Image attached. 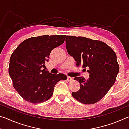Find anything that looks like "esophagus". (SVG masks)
<instances>
[{
    "mask_svg": "<svg viewBox=\"0 0 129 129\" xmlns=\"http://www.w3.org/2000/svg\"><path fill=\"white\" fill-rule=\"evenodd\" d=\"M67 80L68 81H71L73 80V78L71 77H69L68 76V77H67Z\"/></svg>",
    "mask_w": 129,
    "mask_h": 129,
    "instance_id": "esophagus-1",
    "label": "esophagus"
}]
</instances>
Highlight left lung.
Returning <instances> with one entry per match:
<instances>
[{"instance_id": "obj_1", "label": "left lung", "mask_w": 129, "mask_h": 129, "mask_svg": "<svg viewBox=\"0 0 129 129\" xmlns=\"http://www.w3.org/2000/svg\"><path fill=\"white\" fill-rule=\"evenodd\" d=\"M65 41L68 53L75 58L76 65L89 69L88 80L82 77L74 78L80 82V89L72 95L82 104H95L106 94L115 83L119 70L116 54L101 41L67 36Z\"/></svg>"}]
</instances>
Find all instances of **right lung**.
Wrapping results in <instances>:
<instances>
[{
	"mask_svg": "<svg viewBox=\"0 0 129 129\" xmlns=\"http://www.w3.org/2000/svg\"><path fill=\"white\" fill-rule=\"evenodd\" d=\"M66 35H43L26 39L11 54L8 73L13 86L23 99L32 104L41 103L52 97L57 82L66 75L50 73L42 68L51 51L64 43Z\"/></svg>",
	"mask_w": 129,
	"mask_h": 129,
	"instance_id": "right-lung-1",
	"label": "right lung"
}]
</instances>
